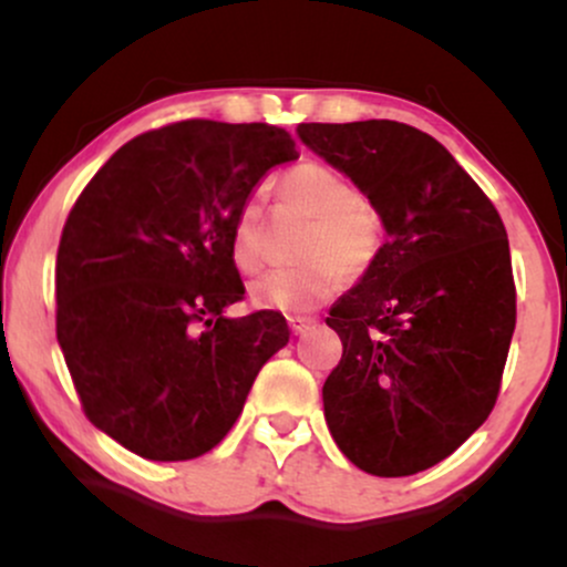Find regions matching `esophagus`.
<instances>
[{"mask_svg":"<svg viewBox=\"0 0 567 567\" xmlns=\"http://www.w3.org/2000/svg\"><path fill=\"white\" fill-rule=\"evenodd\" d=\"M288 324H290L292 333L303 336L306 330H309L311 324H315V320H311V317H298V315H296V317H288Z\"/></svg>","mask_w":567,"mask_h":567,"instance_id":"1","label":"esophagus"}]
</instances>
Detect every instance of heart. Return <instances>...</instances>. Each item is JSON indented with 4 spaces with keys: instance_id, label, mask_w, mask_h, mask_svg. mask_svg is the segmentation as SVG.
I'll list each match as a JSON object with an SVG mask.
<instances>
[{
    "instance_id": "obj_1",
    "label": "heart",
    "mask_w": 567,
    "mask_h": 567,
    "mask_svg": "<svg viewBox=\"0 0 567 567\" xmlns=\"http://www.w3.org/2000/svg\"><path fill=\"white\" fill-rule=\"evenodd\" d=\"M288 205L311 216L298 256L303 261L269 271L252 285V298L266 309L301 315L328 301L343 279H362L383 247V220L354 181L322 162H301L279 181ZM231 261L245 275L266 261V210L261 197H247L231 224Z\"/></svg>"
}]
</instances>
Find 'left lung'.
<instances>
[{
	"instance_id": "8db88e82",
	"label": "left lung",
	"mask_w": 567,
	"mask_h": 567,
	"mask_svg": "<svg viewBox=\"0 0 567 567\" xmlns=\"http://www.w3.org/2000/svg\"><path fill=\"white\" fill-rule=\"evenodd\" d=\"M298 135L379 210L386 243L324 322L343 343L322 386L336 445L362 472L408 477L485 424L517 322L509 239L442 143L392 120L303 122Z\"/></svg>"
}]
</instances>
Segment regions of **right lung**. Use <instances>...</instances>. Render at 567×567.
<instances>
[{
  "mask_svg": "<svg viewBox=\"0 0 567 567\" xmlns=\"http://www.w3.org/2000/svg\"><path fill=\"white\" fill-rule=\"evenodd\" d=\"M296 141L266 122L184 120L135 135L71 207L55 258V333L82 410L148 461L213 451L258 370L288 343L245 298L231 224Z\"/></svg>",
  "mask_w": 567,
  "mask_h": 567,
  "instance_id": "add662e5",
  "label": "right lung"
}]
</instances>
